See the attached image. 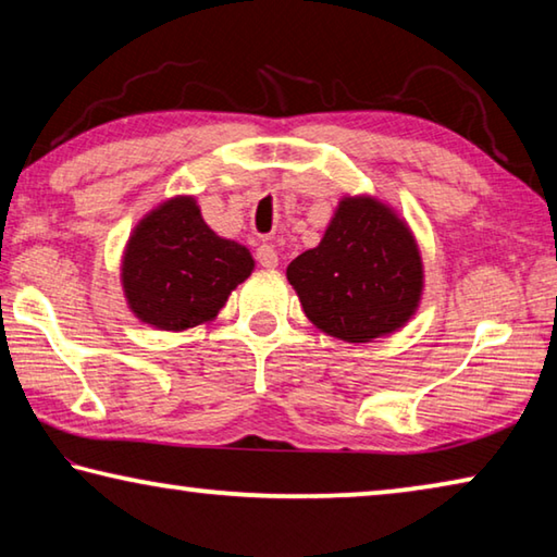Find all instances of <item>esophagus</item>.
<instances>
[{
  "label": "esophagus",
  "instance_id": "obj_1",
  "mask_svg": "<svg viewBox=\"0 0 557 557\" xmlns=\"http://www.w3.org/2000/svg\"><path fill=\"white\" fill-rule=\"evenodd\" d=\"M256 258H258L260 265H262V268H268V270L277 268V262H280V258H277V250L272 248V245H260L258 252H256Z\"/></svg>",
  "mask_w": 557,
  "mask_h": 557
}]
</instances>
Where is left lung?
<instances>
[{
  "mask_svg": "<svg viewBox=\"0 0 557 557\" xmlns=\"http://www.w3.org/2000/svg\"><path fill=\"white\" fill-rule=\"evenodd\" d=\"M287 280L309 322L363 344L414 314L422 260L408 225L388 206L356 196L338 203L322 243L289 262Z\"/></svg>",
  "mask_w": 557,
  "mask_h": 557,
  "instance_id": "1",
  "label": "left lung"
}]
</instances>
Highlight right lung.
Returning <instances> with one entry per match:
<instances>
[{
  "instance_id": "right-lung-1",
  "label": "right lung",
  "mask_w": 557,
  "mask_h": 557,
  "mask_svg": "<svg viewBox=\"0 0 557 557\" xmlns=\"http://www.w3.org/2000/svg\"><path fill=\"white\" fill-rule=\"evenodd\" d=\"M252 268L248 248L219 238L191 196H176L132 233L122 287L129 309L145 324L184 332L211 322Z\"/></svg>"
}]
</instances>
